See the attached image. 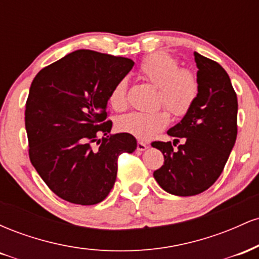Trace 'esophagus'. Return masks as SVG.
I'll return each mask as SVG.
<instances>
[{"label":"esophagus","instance_id":"obj_1","mask_svg":"<svg viewBox=\"0 0 259 259\" xmlns=\"http://www.w3.org/2000/svg\"><path fill=\"white\" fill-rule=\"evenodd\" d=\"M147 145L145 144V142H142V141H139L138 142V151H145V150H147Z\"/></svg>","mask_w":259,"mask_h":259}]
</instances>
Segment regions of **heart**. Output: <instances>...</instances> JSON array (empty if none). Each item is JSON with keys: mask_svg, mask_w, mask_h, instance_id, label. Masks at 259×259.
I'll return each mask as SVG.
<instances>
[{"mask_svg": "<svg viewBox=\"0 0 259 259\" xmlns=\"http://www.w3.org/2000/svg\"><path fill=\"white\" fill-rule=\"evenodd\" d=\"M138 72L142 79L158 86L157 103L165 106L175 117H184L194 106L198 95L197 76L191 68L179 67V61L167 52H154L142 59ZM108 102L115 111L127 106V81L120 79L113 85ZM170 115L165 108L152 112H132L117 121L120 132L140 140H150L165 129Z\"/></svg>", "mask_w": 259, "mask_h": 259, "instance_id": "heart-1", "label": "heart"}]
</instances>
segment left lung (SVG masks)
<instances>
[{"instance_id": "obj_1", "label": "left lung", "mask_w": 259, "mask_h": 259, "mask_svg": "<svg viewBox=\"0 0 259 259\" xmlns=\"http://www.w3.org/2000/svg\"><path fill=\"white\" fill-rule=\"evenodd\" d=\"M198 95L190 112L168 135L184 140L153 141L164 163L153 177L164 191L194 196L209 189L221 177L237 136V97L230 78L215 61L195 52Z\"/></svg>"}]
</instances>
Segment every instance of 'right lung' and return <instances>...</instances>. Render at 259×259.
Masks as SVG:
<instances>
[{
    "label": "right lung",
    "instance_id": "obj_1",
    "mask_svg": "<svg viewBox=\"0 0 259 259\" xmlns=\"http://www.w3.org/2000/svg\"><path fill=\"white\" fill-rule=\"evenodd\" d=\"M133 65L129 58L78 50L32 80L25 105L29 158L62 200L100 203L114 185L119 154L136 150L133 135L109 134L106 109L113 85Z\"/></svg>",
    "mask_w": 259,
    "mask_h": 259
}]
</instances>
